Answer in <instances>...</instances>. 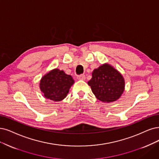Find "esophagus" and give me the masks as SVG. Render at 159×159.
Returning a JSON list of instances; mask_svg holds the SVG:
<instances>
[{
	"mask_svg": "<svg viewBox=\"0 0 159 159\" xmlns=\"http://www.w3.org/2000/svg\"><path fill=\"white\" fill-rule=\"evenodd\" d=\"M77 79L79 80H84L86 79V76L85 75H79L77 76Z\"/></svg>",
	"mask_w": 159,
	"mask_h": 159,
	"instance_id": "obj_1",
	"label": "esophagus"
}]
</instances>
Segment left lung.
<instances>
[{
    "mask_svg": "<svg viewBox=\"0 0 159 159\" xmlns=\"http://www.w3.org/2000/svg\"><path fill=\"white\" fill-rule=\"evenodd\" d=\"M88 82L96 98L104 103L119 99L125 91V80L121 73L110 64L105 63L95 69Z\"/></svg>",
    "mask_w": 159,
    "mask_h": 159,
    "instance_id": "left-lung-1",
    "label": "left lung"
}]
</instances>
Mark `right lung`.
I'll list each match as a JSON object with an SVG mask.
<instances>
[{
  "mask_svg": "<svg viewBox=\"0 0 159 159\" xmlns=\"http://www.w3.org/2000/svg\"><path fill=\"white\" fill-rule=\"evenodd\" d=\"M75 83L73 77L63 70L54 69L45 74L40 80V89L46 99L60 102L67 96Z\"/></svg>",
  "mask_w": 159,
  "mask_h": 159,
  "instance_id": "1",
  "label": "right lung"
}]
</instances>
